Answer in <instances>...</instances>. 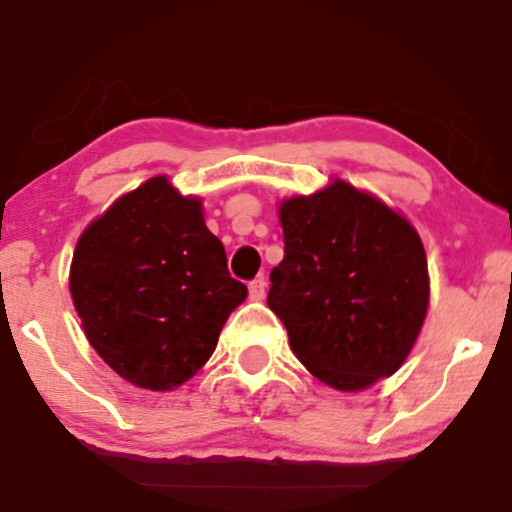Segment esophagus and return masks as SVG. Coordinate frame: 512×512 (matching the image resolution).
Returning a JSON list of instances; mask_svg holds the SVG:
<instances>
[{
	"label": "esophagus",
	"instance_id": "1",
	"mask_svg": "<svg viewBox=\"0 0 512 512\" xmlns=\"http://www.w3.org/2000/svg\"><path fill=\"white\" fill-rule=\"evenodd\" d=\"M264 293H267V279L264 276H257V279L250 281V298L252 301H262Z\"/></svg>",
	"mask_w": 512,
	"mask_h": 512
}]
</instances>
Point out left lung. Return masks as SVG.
Masks as SVG:
<instances>
[{"mask_svg": "<svg viewBox=\"0 0 512 512\" xmlns=\"http://www.w3.org/2000/svg\"><path fill=\"white\" fill-rule=\"evenodd\" d=\"M284 260L267 305L298 361L334 390H366L409 356L428 310V264L414 226L334 180L281 204Z\"/></svg>", "mask_w": 512, "mask_h": 512, "instance_id": "1", "label": "left lung"}]
</instances>
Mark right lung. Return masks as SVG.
<instances>
[{
    "instance_id": "obj_1",
    "label": "right lung",
    "mask_w": 512,
    "mask_h": 512,
    "mask_svg": "<svg viewBox=\"0 0 512 512\" xmlns=\"http://www.w3.org/2000/svg\"><path fill=\"white\" fill-rule=\"evenodd\" d=\"M69 291L98 356L156 392L182 385L209 361L228 315L248 296L228 274L202 202L182 197L163 175L81 233Z\"/></svg>"
}]
</instances>
